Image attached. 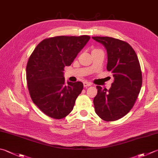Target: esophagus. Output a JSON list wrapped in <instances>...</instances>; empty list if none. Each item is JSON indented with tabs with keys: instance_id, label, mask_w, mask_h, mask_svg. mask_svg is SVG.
<instances>
[{
	"instance_id": "34e87169",
	"label": "esophagus",
	"mask_w": 158,
	"mask_h": 158,
	"mask_svg": "<svg viewBox=\"0 0 158 158\" xmlns=\"http://www.w3.org/2000/svg\"><path fill=\"white\" fill-rule=\"evenodd\" d=\"M83 85H84V87H89V86H91V83H89V82H85L84 83H83Z\"/></svg>"
}]
</instances>
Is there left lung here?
I'll return each mask as SVG.
<instances>
[{
  "label": "left lung",
  "mask_w": 158,
  "mask_h": 158,
  "mask_svg": "<svg viewBox=\"0 0 158 158\" xmlns=\"http://www.w3.org/2000/svg\"><path fill=\"white\" fill-rule=\"evenodd\" d=\"M92 38L105 47L106 69L111 71L114 78L109 90L96 87L98 94L94 99L95 111L103 120H117L130 111L138 98L142 83L140 65L129 43L107 36Z\"/></svg>",
  "instance_id": "left-lung-1"
}]
</instances>
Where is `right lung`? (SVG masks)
<instances>
[{"instance_id":"right-lung-1","label":"right lung","mask_w":158,"mask_h":158,"mask_svg":"<svg viewBox=\"0 0 158 158\" xmlns=\"http://www.w3.org/2000/svg\"><path fill=\"white\" fill-rule=\"evenodd\" d=\"M90 39L89 35L44 39L29 57L26 76L33 102L44 114L61 119L69 114L82 92L81 82H64V68L70 66Z\"/></svg>"}]
</instances>
